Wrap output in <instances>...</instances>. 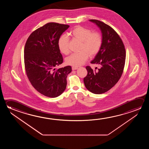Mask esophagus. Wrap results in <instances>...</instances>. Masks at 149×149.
I'll use <instances>...</instances> for the list:
<instances>
[{"label": "esophagus", "mask_w": 149, "mask_h": 149, "mask_svg": "<svg viewBox=\"0 0 149 149\" xmlns=\"http://www.w3.org/2000/svg\"><path fill=\"white\" fill-rule=\"evenodd\" d=\"M72 70H76L78 69V68L77 67H75V66H73L72 68Z\"/></svg>", "instance_id": "esophagus-1"}]
</instances>
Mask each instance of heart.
<instances>
[{
    "label": "heart",
    "mask_w": 149,
    "mask_h": 149,
    "mask_svg": "<svg viewBox=\"0 0 149 149\" xmlns=\"http://www.w3.org/2000/svg\"><path fill=\"white\" fill-rule=\"evenodd\" d=\"M74 39L81 42L79 47V52L68 56L65 63L71 66H79L87 60L88 56H95L101 49L102 45V36L99 32H93L90 29L77 26L70 33ZM69 38L65 35L61 36L58 42L60 51L64 54L70 52Z\"/></svg>",
    "instance_id": "b5f03b06"
}]
</instances>
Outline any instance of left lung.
Listing matches in <instances>:
<instances>
[{
  "label": "left lung",
  "instance_id": "1",
  "mask_svg": "<svg viewBox=\"0 0 149 149\" xmlns=\"http://www.w3.org/2000/svg\"><path fill=\"white\" fill-rule=\"evenodd\" d=\"M89 21L99 27L103 42L100 51L91 61V63L98 64L100 68L93 71L90 66H86L88 73L84 82L89 91L101 94L110 90L119 81L124 68L126 50L120 36L112 27L99 20Z\"/></svg>",
  "mask_w": 149,
  "mask_h": 149
}]
</instances>
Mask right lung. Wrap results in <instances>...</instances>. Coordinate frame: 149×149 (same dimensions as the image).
I'll use <instances>...</instances> for the list:
<instances>
[{
    "label": "right lung",
    "mask_w": 149,
    "mask_h": 149,
    "mask_svg": "<svg viewBox=\"0 0 149 149\" xmlns=\"http://www.w3.org/2000/svg\"><path fill=\"white\" fill-rule=\"evenodd\" d=\"M68 25L50 22L36 29L29 35L25 45V68L34 88L46 97L56 98L66 89V78L71 66L55 71L63 59L58 42Z\"/></svg>",
    "instance_id": "obj_1"
}]
</instances>
